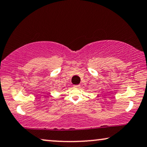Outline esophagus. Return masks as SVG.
Returning <instances> with one entry per match:
<instances>
[{"label": "esophagus", "instance_id": "1", "mask_svg": "<svg viewBox=\"0 0 147 147\" xmlns=\"http://www.w3.org/2000/svg\"><path fill=\"white\" fill-rule=\"evenodd\" d=\"M74 87H75V88H80V84H79V85H75V86H74Z\"/></svg>", "mask_w": 147, "mask_h": 147}]
</instances>
